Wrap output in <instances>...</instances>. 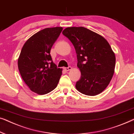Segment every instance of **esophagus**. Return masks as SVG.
<instances>
[{
    "label": "esophagus",
    "mask_w": 134,
    "mask_h": 134,
    "mask_svg": "<svg viewBox=\"0 0 134 134\" xmlns=\"http://www.w3.org/2000/svg\"><path fill=\"white\" fill-rule=\"evenodd\" d=\"M64 69L65 71H69V70H70L71 69V67H70V66H69L68 67H64Z\"/></svg>",
    "instance_id": "esophagus-1"
}]
</instances>
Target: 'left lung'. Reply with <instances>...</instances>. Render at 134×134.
I'll use <instances>...</instances> for the list:
<instances>
[{
  "label": "left lung",
  "instance_id": "left-lung-1",
  "mask_svg": "<svg viewBox=\"0 0 134 134\" xmlns=\"http://www.w3.org/2000/svg\"><path fill=\"white\" fill-rule=\"evenodd\" d=\"M63 34L71 41L77 54L81 78L76 89L88 96L100 93L114 73L115 56L110 45L101 35L82 27L66 28Z\"/></svg>",
  "mask_w": 134,
  "mask_h": 134
}]
</instances>
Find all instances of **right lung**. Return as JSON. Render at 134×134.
<instances>
[{"instance_id": "right-lung-1", "label": "right lung", "mask_w": 134, "mask_h": 134, "mask_svg": "<svg viewBox=\"0 0 134 134\" xmlns=\"http://www.w3.org/2000/svg\"><path fill=\"white\" fill-rule=\"evenodd\" d=\"M63 28H46L26 41L18 59V69L30 89L39 95L52 91L57 86L62 69L53 63L50 51Z\"/></svg>"}]
</instances>
